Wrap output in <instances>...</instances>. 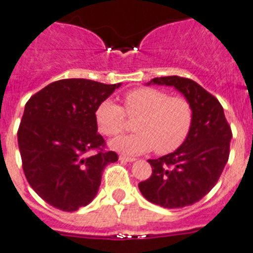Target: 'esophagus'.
<instances>
[{
	"mask_svg": "<svg viewBox=\"0 0 253 253\" xmlns=\"http://www.w3.org/2000/svg\"><path fill=\"white\" fill-rule=\"evenodd\" d=\"M120 160L121 161H125V162L136 161V159H135V157H128V156H123V155L120 156Z\"/></svg>",
	"mask_w": 253,
	"mask_h": 253,
	"instance_id": "obj_1",
	"label": "esophagus"
}]
</instances>
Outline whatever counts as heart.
I'll list each match as a JSON object with an SVG mask.
<instances>
[{
	"instance_id": "b5f03b06",
	"label": "heart",
	"mask_w": 253,
	"mask_h": 253,
	"mask_svg": "<svg viewBox=\"0 0 253 253\" xmlns=\"http://www.w3.org/2000/svg\"><path fill=\"white\" fill-rule=\"evenodd\" d=\"M125 110L112 100H104L94 112L98 130L106 136H116L127 126L126 114L139 117L133 123L136 132L110 141V148L126 155H140L155 149L159 155L175 151L188 136L194 122L190 101L157 88L143 87L128 91ZM126 113H125L124 112Z\"/></svg>"
}]
</instances>
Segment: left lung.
I'll return each mask as SVG.
<instances>
[{
	"mask_svg": "<svg viewBox=\"0 0 253 253\" xmlns=\"http://www.w3.org/2000/svg\"><path fill=\"white\" fill-rule=\"evenodd\" d=\"M149 84L179 91L192 106L194 122L178 149L148 160L152 175L139 183V190L148 201L162 208H183L201 200L218 182L229 160L233 133L218 100L194 80L174 75L155 78Z\"/></svg>",
	"mask_w": 253,
	"mask_h": 253,
	"instance_id": "8db88e82",
	"label": "left lung"
}]
</instances>
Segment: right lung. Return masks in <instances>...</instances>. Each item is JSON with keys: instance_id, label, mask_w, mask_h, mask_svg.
Returning <instances> with one entry per match:
<instances>
[{"instance_id": "1", "label": "right lung", "mask_w": 253, "mask_h": 253, "mask_svg": "<svg viewBox=\"0 0 253 253\" xmlns=\"http://www.w3.org/2000/svg\"><path fill=\"white\" fill-rule=\"evenodd\" d=\"M118 84L88 79L53 82L27 101L18 130L23 170L35 192L52 207L74 212L91 203L102 170L118 160L104 152L94 112ZM100 149L93 156L86 152Z\"/></svg>"}]
</instances>
